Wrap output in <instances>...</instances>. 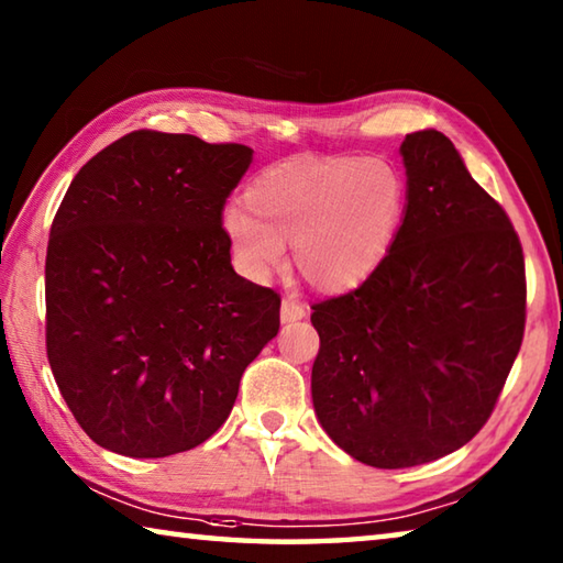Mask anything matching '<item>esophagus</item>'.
Wrapping results in <instances>:
<instances>
[{
    "mask_svg": "<svg viewBox=\"0 0 563 563\" xmlns=\"http://www.w3.org/2000/svg\"><path fill=\"white\" fill-rule=\"evenodd\" d=\"M302 318H308V308H305V305L295 302V300H283V305H280V320L283 322H298Z\"/></svg>",
    "mask_w": 563,
    "mask_h": 563,
    "instance_id": "obj_1",
    "label": "esophagus"
}]
</instances>
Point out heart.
<instances>
[{
  "label": "heart",
  "instance_id": "b5f03b06",
  "mask_svg": "<svg viewBox=\"0 0 563 563\" xmlns=\"http://www.w3.org/2000/svg\"><path fill=\"white\" fill-rule=\"evenodd\" d=\"M245 206L221 218L233 263L263 283L292 263L312 288L347 292L373 278L405 223L407 190L395 166L362 156H302L261 168Z\"/></svg>",
  "mask_w": 563,
  "mask_h": 563
}]
</instances>
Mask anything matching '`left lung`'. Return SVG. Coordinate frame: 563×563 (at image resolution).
<instances>
[{
    "instance_id": "1",
    "label": "left lung",
    "mask_w": 563,
    "mask_h": 563,
    "mask_svg": "<svg viewBox=\"0 0 563 563\" xmlns=\"http://www.w3.org/2000/svg\"><path fill=\"white\" fill-rule=\"evenodd\" d=\"M407 211L355 292L312 305V407L342 452L405 470L460 450L487 422L519 355L523 255L504 208L437 129L407 133Z\"/></svg>"
}]
</instances>
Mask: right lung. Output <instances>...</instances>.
I'll list each match as a JSON object with an SVG mask.
<instances>
[{"label":"right lung","mask_w":563,"mask_h":563,"mask_svg":"<svg viewBox=\"0 0 563 563\" xmlns=\"http://www.w3.org/2000/svg\"><path fill=\"white\" fill-rule=\"evenodd\" d=\"M253 161L241 144L133 131L74 176L46 247V355L103 450H194L278 335L280 298L241 278L221 211Z\"/></svg>","instance_id":"obj_1"}]
</instances>
